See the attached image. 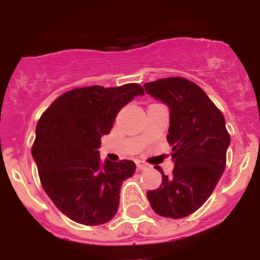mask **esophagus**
Here are the masks:
<instances>
[{"mask_svg":"<svg viewBox=\"0 0 260 260\" xmlns=\"http://www.w3.org/2000/svg\"><path fill=\"white\" fill-rule=\"evenodd\" d=\"M137 168L139 171H144V169H147V165L142 161H137Z\"/></svg>","mask_w":260,"mask_h":260,"instance_id":"obj_1","label":"esophagus"}]
</instances>
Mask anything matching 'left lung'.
<instances>
[{"label": "left lung", "instance_id": "left-lung-1", "mask_svg": "<svg viewBox=\"0 0 260 260\" xmlns=\"http://www.w3.org/2000/svg\"><path fill=\"white\" fill-rule=\"evenodd\" d=\"M146 92L169 108L168 143L172 176L147 191L157 215L182 219L203 206L221 178L231 144L222 113L199 86L185 78H165L144 84Z\"/></svg>", "mask_w": 260, "mask_h": 260}]
</instances>
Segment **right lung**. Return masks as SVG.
Segmentation results:
<instances>
[{"label": "right lung", "instance_id": "add662e5", "mask_svg": "<svg viewBox=\"0 0 260 260\" xmlns=\"http://www.w3.org/2000/svg\"><path fill=\"white\" fill-rule=\"evenodd\" d=\"M142 95L135 83L75 88L57 98L39 119L32 157L41 186L73 221L102 225L117 213L119 190L135 164L103 161L100 139L109 134L119 110Z\"/></svg>", "mask_w": 260, "mask_h": 260}]
</instances>
